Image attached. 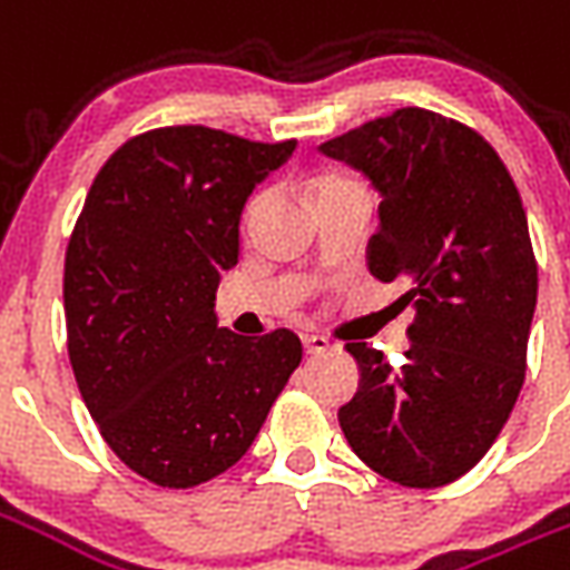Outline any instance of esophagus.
<instances>
[{
    "label": "esophagus",
    "instance_id": "esophagus-1",
    "mask_svg": "<svg viewBox=\"0 0 570 570\" xmlns=\"http://www.w3.org/2000/svg\"><path fill=\"white\" fill-rule=\"evenodd\" d=\"M302 345H305V354H323V351H330V338H323V335H302Z\"/></svg>",
    "mask_w": 570,
    "mask_h": 570
}]
</instances>
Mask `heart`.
Instances as JSON below:
<instances>
[{
    "label": "heart",
    "instance_id": "obj_1",
    "mask_svg": "<svg viewBox=\"0 0 570 570\" xmlns=\"http://www.w3.org/2000/svg\"><path fill=\"white\" fill-rule=\"evenodd\" d=\"M335 183H345V179H326V183H321V186H317V191H323V188L335 186Z\"/></svg>",
    "mask_w": 570,
    "mask_h": 570
}]
</instances>
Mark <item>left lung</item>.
Masks as SVG:
<instances>
[{
  "label": "left lung",
  "mask_w": 570,
  "mask_h": 570,
  "mask_svg": "<svg viewBox=\"0 0 570 570\" xmlns=\"http://www.w3.org/2000/svg\"><path fill=\"white\" fill-rule=\"evenodd\" d=\"M379 188L372 277L406 281L412 345L400 366L347 342L360 387L338 424L360 461L409 489L464 476L525 382L538 262L513 176L454 118L406 106L323 142Z\"/></svg>",
  "instance_id": "8db88e82"
}]
</instances>
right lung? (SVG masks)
<instances>
[{
    "mask_svg": "<svg viewBox=\"0 0 570 570\" xmlns=\"http://www.w3.org/2000/svg\"><path fill=\"white\" fill-rule=\"evenodd\" d=\"M293 149L204 125L146 130L100 167L72 228L63 311L81 400L109 449L161 489L237 464L302 363L296 333L249 342L213 311L240 210Z\"/></svg>",
    "mask_w": 570,
    "mask_h": 570,
    "instance_id": "1",
    "label": "right lung"
}]
</instances>
